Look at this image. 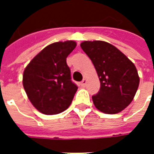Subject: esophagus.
Wrapping results in <instances>:
<instances>
[{"mask_svg": "<svg viewBox=\"0 0 154 154\" xmlns=\"http://www.w3.org/2000/svg\"><path fill=\"white\" fill-rule=\"evenodd\" d=\"M87 79H83V80L82 81V82H81V86H82V87H85L86 85H87Z\"/></svg>", "mask_w": 154, "mask_h": 154, "instance_id": "obj_1", "label": "esophagus"}]
</instances>
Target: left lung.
<instances>
[{
  "label": "left lung",
  "instance_id": "8db88e82",
  "mask_svg": "<svg viewBox=\"0 0 154 154\" xmlns=\"http://www.w3.org/2000/svg\"><path fill=\"white\" fill-rule=\"evenodd\" d=\"M87 54L100 80L99 92L92 97L94 106L105 114H117L131 103L139 85L134 64L112 44L105 41H84Z\"/></svg>",
  "mask_w": 154,
  "mask_h": 154
}]
</instances>
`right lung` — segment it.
Listing matches in <instances>:
<instances>
[{
	"label": "right lung",
	"mask_w": 154,
	"mask_h": 154,
	"mask_svg": "<svg viewBox=\"0 0 154 154\" xmlns=\"http://www.w3.org/2000/svg\"><path fill=\"white\" fill-rule=\"evenodd\" d=\"M76 46L73 40L49 44L25 67L23 87L29 100L41 113L57 115L72 103L77 87L71 81L67 57Z\"/></svg>",
	"instance_id": "right-lung-1"
}]
</instances>
